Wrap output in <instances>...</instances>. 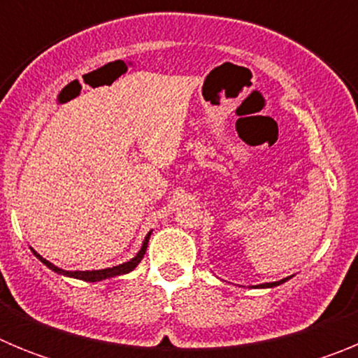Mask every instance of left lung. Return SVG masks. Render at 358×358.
<instances>
[{
  "label": "left lung",
  "mask_w": 358,
  "mask_h": 358,
  "mask_svg": "<svg viewBox=\"0 0 358 358\" xmlns=\"http://www.w3.org/2000/svg\"><path fill=\"white\" fill-rule=\"evenodd\" d=\"M289 280V278H285V280H280V281H273V283H264V285H258L260 287V289H265V287H278V285H281V283H285V281Z\"/></svg>",
  "instance_id": "left-lung-1"
}]
</instances>
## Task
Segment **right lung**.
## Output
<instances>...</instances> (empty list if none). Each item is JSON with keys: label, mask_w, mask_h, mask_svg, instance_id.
<instances>
[{"label": "right lung", "mask_w": 358, "mask_h": 358, "mask_svg": "<svg viewBox=\"0 0 358 358\" xmlns=\"http://www.w3.org/2000/svg\"><path fill=\"white\" fill-rule=\"evenodd\" d=\"M148 238H150V233L145 236V242H143V245H141L140 252H138V255H136L131 262H125V264L116 265V267L102 268V271H62V268H59V267H55L53 264H50L48 260H44L43 256L37 255L34 249H31V252H34V255H36L37 258H39L44 265H46V267L52 268L53 273L64 274V276H69V278H77V280H82V281H102V280H107V278L122 276V274H127V273H131L132 268H136V265L140 264L141 258H143V255H145V251H147Z\"/></svg>", "instance_id": "add662e5"}]
</instances>
